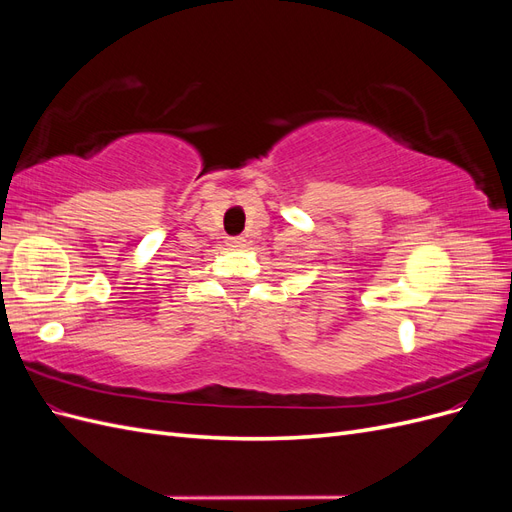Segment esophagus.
I'll list each match as a JSON object with an SVG mask.
<instances>
[{"instance_id": "1", "label": "esophagus", "mask_w": 512, "mask_h": 512, "mask_svg": "<svg viewBox=\"0 0 512 512\" xmlns=\"http://www.w3.org/2000/svg\"><path fill=\"white\" fill-rule=\"evenodd\" d=\"M228 245L230 247H243L245 245V237H230Z\"/></svg>"}]
</instances>
